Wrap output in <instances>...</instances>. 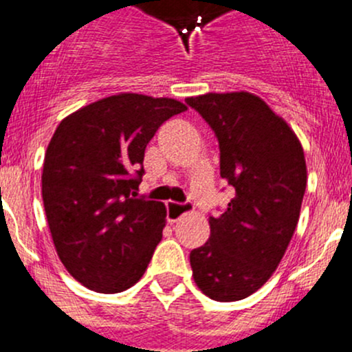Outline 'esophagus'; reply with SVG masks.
Masks as SVG:
<instances>
[{"mask_svg":"<svg viewBox=\"0 0 352 352\" xmlns=\"http://www.w3.org/2000/svg\"><path fill=\"white\" fill-rule=\"evenodd\" d=\"M168 207V221L169 222H176L177 219L183 217L184 214L193 210V205L190 201H184V204H177V201H168L166 204Z\"/></svg>","mask_w":352,"mask_h":352,"instance_id":"34e87169","label":"esophagus"}]
</instances>
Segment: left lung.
I'll return each mask as SVG.
<instances>
[{"label": "left lung", "mask_w": 352, "mask_h": 352, "mask_svg": "<svg viewBox=\"0 0 352 352\" xmlns=\"http://www.w3.org/2000/svg\"><path fill=\"white\" fill-rule=\"evenodd\" d=\"M215 133L221 176L234 198L210 217V238L191 250L193 279L215 301L258 291L286 253L306 190L305 152L289 124L250 92L188 97Z\"/></svg>", "instance_id": "8db88e82"}]
</instances>
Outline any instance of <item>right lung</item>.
Returning a JSON list of instances; mask_svg holds the SVG:
<instances>
[{
	"mask_svg": "<svg viewBox=\"0 0 352 352\" xmlns=\"http://www.w3.org/2000/svg\"><path fill=\"white\" fill-rule=\"evenodd\" d=\"M179 100L118 94L59 123L43 169V200L59 260L89 289L121 293L144 276L166 207L137 197L145 147Z\"/></svg>",
	"mask_w": 352,
	"mask_h": 352,
	"instance_id": "obj_1",
	"label": "right lung"
}]
</instances>
